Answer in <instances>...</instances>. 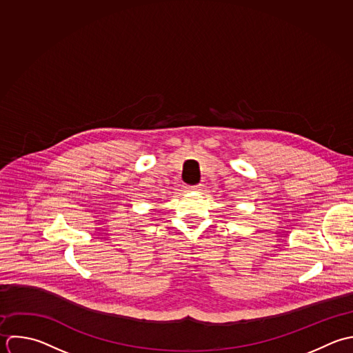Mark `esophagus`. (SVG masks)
Segmentation results:
<instances>
[{
    "label": "esophagus",
    "mask_w": 353,
    "mask_h": 353,
    "mask_svg": "<svg viewBox=\"0 0 353 353\" xmlns=\"http://www.w3.org/2000/svg\"><path fill=\"white\" fill-rule=\"evenodd\" d=\"M203 188V184H196V185H190V187H185L187 191H202Z\"/></svg>",
    "instance_id": "34e87169"
}]
</instances>
